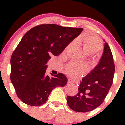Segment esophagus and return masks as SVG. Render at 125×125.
I'll return each mask as SVG.
<instances>
[{
    "label": "esophagus",
    "instance_id": "obj_1",
    "mask_svg": "<svg viewBox=\"0 0 125 125\" xmlns=\"http://www.w3.org/2000/svg\"><path fill=\"white\" fill-rule=\"evenodd\" d=\"M68 83H73V80L71 79H68Z\"/></svg>",
    "mask_w": 125,
    "mask_h": 125
}]
</instances>
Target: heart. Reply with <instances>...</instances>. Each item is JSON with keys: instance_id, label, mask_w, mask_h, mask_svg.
Returning <instances> with one entry per match:
<instances>
[{"instance_id": "obj_1", "label": "heart", "mask_w": 125, "mask_h": 125, "mask_svg": "<svg viewBox=\"0 0 125 125\" xmlns=\"http://www.w3.org/2000/svg\"><path fill=\"white\" fill-rule=\"evenodd\" d=\"M83 50L87 54H93L99 52L102 48L101 42L97 37L90 34H85L79 39ZM88 71V66L85 64L71 62L65 69L66 74L73 78H77L85 74Z\"/></svg>"}]
</instances>
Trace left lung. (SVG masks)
<instances>
[{
  "mask_svg": "<svg viewBox=\"0 0 125 125\" xmlns=\"http://www.w3.org/2000/svg\"><path fill=\"white\" fill-rule=\"evenodd\" d=\"M114 71L111 51L108 44L104 43L98 65L82 79L77 94L66 98L69 107L74 111L80 113L91 111L99 107L113 84Z\"/></svg>",
  "mask_w": 125,
  "mask_h": 125,
  "instance_id": "8db88e82",
  "label": "left lung"
}]
</instances>
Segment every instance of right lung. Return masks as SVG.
<instances>
[{"instance_id":"right-lung-1","label":"right lung","mask_w":125,"mask_h":125,"mask_svg":"<svg viewBox=\"0 0 125 125\" xmlns=\"http://www.w3.org/2000/svg\"><path fill=\"white\" fill-rule=\"evenodd\" d=\"M83 29L43 24L23 36L11 59V80L17 95L28 105L40 106L47 101L52 89L66 85L64 74H46V63L57 56Z\"/></svg>"}]
</instances>
